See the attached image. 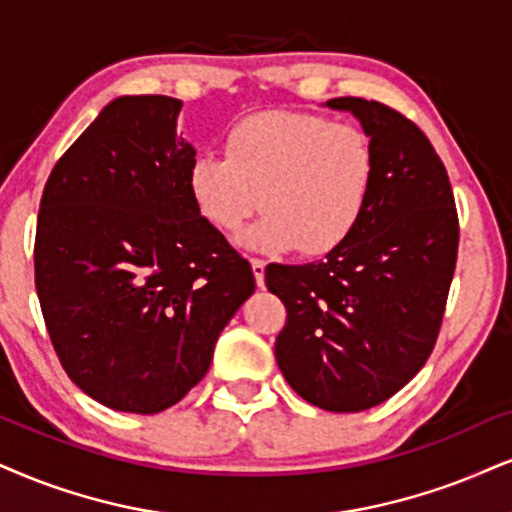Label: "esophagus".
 Instances as JSON below:
<instances>
[{
    "label": "esophagus",
    "mask_w": 512,
    "mask_h": 512,
    "mask_svg": "<svg viewBox=\"0 0 512 512\" xmlns=\"http://www.w3.org/2000/svg\"><path fill=\"white\" fill-rule=\"evenodd\" d=\"M251 270H254L256 285H266V261H263V258H251Z\"/></svg>",
    "instance_id": "obj_1"
}]
</instances>
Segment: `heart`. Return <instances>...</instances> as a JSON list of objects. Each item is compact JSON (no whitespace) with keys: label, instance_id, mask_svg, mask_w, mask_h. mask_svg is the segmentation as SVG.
<instances>
[{"label":"heart","instance_id":"obj_1","mask_svg":"<svg viewBox=\"0 0 512 512\" xmlns=\"http://www.w3.org/2000/svg\"><path fill=\"white\" fill-rule=\"evenodd\" d=\"M227 154H199L187 173L189 194L208 225L239 230L249 249L323 256L363 218L375 185V144L363 128L299 111H263L235 123Z\"/></svg>","mask_w":512,"mask_h":512}]
</instances>
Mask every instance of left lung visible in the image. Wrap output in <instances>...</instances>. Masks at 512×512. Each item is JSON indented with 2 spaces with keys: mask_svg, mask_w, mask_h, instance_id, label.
Returning a JSON list of instances; mask_svg holds the SVG:
<instances>
[{
  "mask_svg": "<svg viewBox=\"0 0 512 512\" xmlns=\"http://www.w3.org/2000/svg\"><path fill=\"white\" fill-rule=\"evenodd\" d=\"M375 144V185L353 232L323 261L266 268L287 308L275 358L301 399L358 413L391 399L437 344L458 258V211L427 135L387 104L330 99Z\"/></svg>",
  "mask_w": 512,
  "mask_h": 512,
  "instance_id": "left-lung-1",
  "label": "left lung"
}]
</instances>
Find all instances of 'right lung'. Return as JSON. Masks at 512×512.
Listing matches in <instances>:
<instances>
[{"mask_svg":"<svg viewBox=\"0 0 512 512\" xmlns=\"http://www.w3.org/2000/svg\"><path fill=\"white\" fill-rule=\"evenodd\" d=\"M180 109L163 94L113 99L56 161L37 213L35 287L56 356L123 413L185 399L256 289L194 206Z\"/></svg>","mask_w":512,"mask_h":512,"instance_id":"1","label":"right lung"}]
</instances>
